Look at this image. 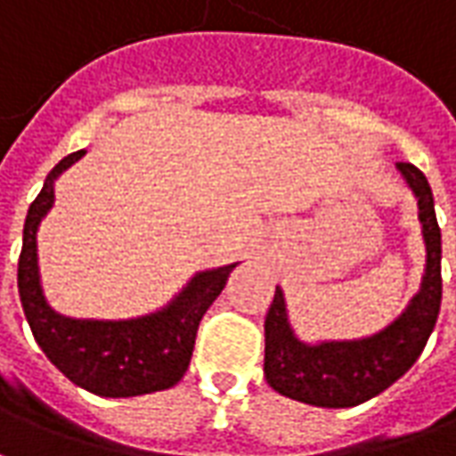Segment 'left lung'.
<instances>
[{
	"label": "left lung",
	"mask_w": 456,
	"mask_h": 456,
	"mask_svg": "<svg viewBox=\"0 0 456 456\" xmlns=\"http://www.w3.org/2000/svg\"><path fill=\"white\" fill-rule=\"evenodd\" d=\"M397 170L417 197V217L428 249L419 291L380 333L311 346L296 338L283 291L276 286L264 321V375L279 395L316 407L361 405L400 380L428 346L442 304V234L428 177L410 162H397Z\"/></svg>",
	"instance_id": "8db88e82"
}]
</instances>
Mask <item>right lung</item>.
Masks as SVG:
<instances>
[{
    "mask_svg": "<svg viewBox=\"0 0 456 456\" xmlns=\"http://www.w3.org/2000/svg\"><path fill=\"white\" fill-rule=\"evenodd\" d=\"M86 151L66 155L31 202L19 254V296L39 348L59 370L88 393L101 397H133L167 390L187 372L200 321L222 294L237 264L200 272L170 304L128 321H94L56 314L41 289L37 229L53 207V183L81 160Z\"/></svg>",
    "mask_w": 456,
    "mask_h": 456,
    "instance_id": "1",
    "label": "right lung"
}]
</instances>
